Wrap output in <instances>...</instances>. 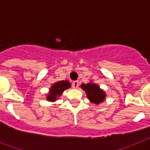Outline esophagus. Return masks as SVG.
Returning a JSON list of instances; mask_svg holds the SVG:
<instances>
[{"instance_id": "1", "label": "esophagus", "mask_w": 150, "mask_h": 150, "mask_svg": "<svg viewBox=\"0 0 150 150\" xmlns=\"http://www.w3.org/2000/svg\"><path fill=\"white\" fill-rule=\"evenodd\" d=\"M79 81H73V83H72V87H73L74 88H79Z\"/></svg>"}]
</instances>
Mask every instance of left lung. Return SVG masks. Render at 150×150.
Returning a JSON list of instances; mask_svg holds the SVG:
<instances>
[{
    "mask_svg": "<svg viewBox=\"0 0 150 150\" xmlns=\"http://www.w3.org/2000/svg\"><path fill=\"white\" fill-rule=\"evenodd\" d=\"M81 88L85 91L87 97L91 103L95 104H99L103 102L106 98V93L103 90H101L97 84L92 82L88 84H82Z\"/></svg>",
    "mask_w": 150,
    "mask_h": 150,
    "instance_id": "8db88e82",
    "label": "left lung"
}]
</instances>
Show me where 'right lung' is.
Returning <instances> with one entry per match:
<instances>
[{
	"label": "right lung",
	"instance_id": "right-lung-1",
	"mask_svg": "<svg viewBox=\"0 0 150 150\" xmlns=\"http://www.w3.org/2000/svg\"><path fill=\"white\" fill-rule=\"evenodd\" d=\"M71 87V84L68 81H60L58 82H56L51 86L49 93L47 96V100L50 102H54L62 93L65 90L68 89Z\"/></svg>",
	"mask_w": 150,
	"mask_h": 150
}]
</instances>
